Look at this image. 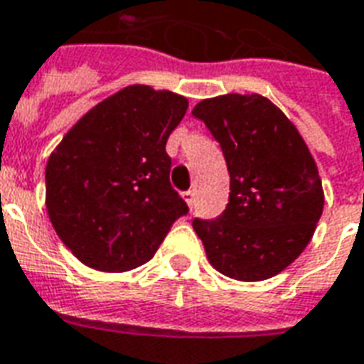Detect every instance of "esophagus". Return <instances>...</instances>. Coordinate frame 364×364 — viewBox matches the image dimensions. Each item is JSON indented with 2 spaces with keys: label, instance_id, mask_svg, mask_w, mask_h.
<instances>
[{
  "label": "esophagus",
  "instance_id": "1",
  "mask_svg": "<svg viewBox=\"0 0 364 364\" xmlns=\"http://www.w3.org/2000/svg\"><path fill=\"white\" fill-rule=\"evenodd\" d=\"M183 198H185V203L189 205V208L195 206V191H185V193H183Z\"/></svg>",
  "mask_w": 364,
  "mask_h": 364
}]
</instances>
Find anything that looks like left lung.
<instances>
[{
  "instance_id": "8db88e82",
  "label": "left lung",
  "mask_w": 364,
  "mask_h": 364,
  "mask_svg": "<svg viewBox=\"0 0 364 364\" xmlns=\"http://www.w3.org/2000/svg\"><path fill=\"white\" fill-rule=\"evenodd\" d=\"M193 117L220 144L230 173L226 210L193 220L206 257L236 281L271 279L304 252L323 210L312 154L287 114L257 93L205 99Z\"/></svg>"
}]
</instances>
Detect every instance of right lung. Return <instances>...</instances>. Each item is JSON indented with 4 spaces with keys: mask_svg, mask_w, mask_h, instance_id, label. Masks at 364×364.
Returning a JSON list of instances; mask_svg holds the SVG:
<instances>
[{
    "mask_svg": "<svg viewBox=\"0 0 364 364\" xmlns=\"http://www.w3.org/2000/svg\"><path fill=\"white\" fill-rule=\"evenodd\" d=\"M187 97L128 85L68 130L46 164V210L83 265L122 273L154 257L187 205L169 183L166 144Z\"/></svg>",
    "mask_w": 364,
    "mask_h": 364,
    "instance_id": "right-lung-1",
    "label": "right lung"
}]
</instances>
